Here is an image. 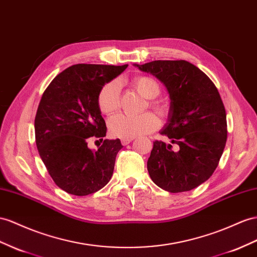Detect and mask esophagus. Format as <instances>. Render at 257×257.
<instances>
[{
    "label": "esophagus",
    "mask_w": 257,
    "mask_h": 257,
    "mask_svg": "<svg viewBox=\"0 0 257 257\" xmlns=\"http://www.w3.org/2000/svg\"><path fill=\"white\" fill-rule=\"evenodd\" d=\"M133 140L134 139H121V144H122V146H127V144H129L130 142H133Z\"/></svg>",
    "instance_id": "34e87169"
}]
</instances>
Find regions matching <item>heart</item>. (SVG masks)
I'll list each match as a JSON object with an SVG mask.
<instances>
[{
    "label": "heart",
    "instance_id": "obj_1",
    "mask_svg": "<svg viewBox=\"0 0 257 257\" xmlns=\"http://www.w3.org/2000/svg\"><path fill=\"white\" fill-rule=\"evenodd\" d=\"M133 87L144 97L150 98L149 105L162 116H166L168 106L163 102L153 98L161 93V85L150 76H137L131 81ZM120 105V87L116 80L105 83L98 91L97 106L104 115H113ZM160 127V119L153 113L140 116L119 114L111 117L108 121L109 134L119 139H134L136 137L149 135Z\"/></svg>",
    "mask_w": 257,
    "mask_h": 257
}]
</instances>
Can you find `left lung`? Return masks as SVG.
<instances>
[{
  "mask_svg": "<svg viewBox=\"0 0 257 257\" xmlns=\"http://www.w3.org/2000/svg\"><path fill=\"white\" fill-rule=\"evenodd\" d=\"M137 67L166 85L172 103L161 135L179 146L175 152L172 144L153 142L148 161L151 179L168 192L190 191L213 175L226 146L227 117L219 92L187 61H153Z\"/></svg>",
  "mask_w": 257,
  "mask_h": 257,
  "instance_id": "1",
  "label": "left lung"
}]
</instances>
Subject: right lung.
<instances>
[{"instance_id": "1", "label": "right lung", "mask_w": 257, "mask_h": 257, "mask_svg": "<svg viewBox=\"0 0 257 257\" xmlns=\"http://www.w3.org/2000/svg\"><path fill=\"white\" fill-rule=\"evenodd\" d=\"M127 66L72 65L43 92L35 118L36 144L55 185L67 193L89 195L111 178L120 140H104L95 152L88 142L106 136L98 91Z\"/></svg>"}]
</instances>
